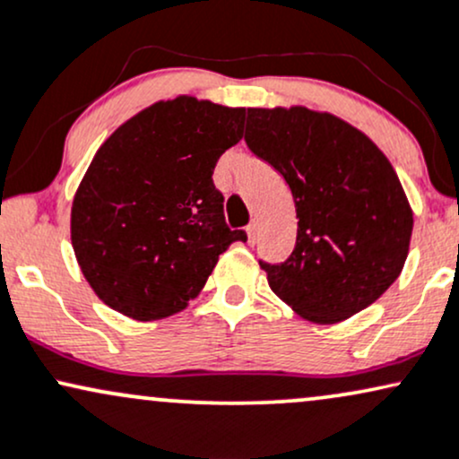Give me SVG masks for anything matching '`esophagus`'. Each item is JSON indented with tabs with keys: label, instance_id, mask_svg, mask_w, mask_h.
I'll return each instance as SVG.
<instances>
[{
	"label": "esophagus",
	"instance_id": "1",
	"mask_svg": "<svg viewBox=\"0 0 459 459\" xmlns=\"http://www.w3.org/2000/svg\"><path fill=\"white\" fill-rule=\"evenodd\" d=\"M247 234H249V245H255V236H257V223H255V221H251V223L247 225Z\"/></svg>",
	"mask_w": 459,
	"mask_h": 459
}]
</instances>
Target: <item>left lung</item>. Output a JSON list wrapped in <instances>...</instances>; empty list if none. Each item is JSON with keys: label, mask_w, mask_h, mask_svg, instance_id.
<instances>
[{"label": "left lung", "mask_w": 459, "mask_h": 459, "mask_svg": "<svg viewBox=\"0 0 459 459\" xmlns=\"http://www.w3.org/2000/svg\"><path fill=\"white\" fill-rule=\"evenodd\" d=\"M245 142L292 188L294 251L260 266L296 314L335 325L400 277L412 210L395 169L371 139L331 113L305 107L247 109Z\"/></svg>", "instance_id": "left-lung-1"}]
</instances>
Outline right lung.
<instances>
[{
	"label": "right lung",
	"instance_id": "obj_1",
	"mask_svg": "<svg viewBox=\"0 0 459 459\" xmlns=\"http://www.w3.org/2000/svg\"><path fill=\"white\" fill-rule=\"evenodd\" d=\"M245 109L191 96L156 102L100 145L73 202L70 234L91 290L133 320L182 311L231 242L219 156L242 137Z\"/></svg>",
	"mask_w": 459,
	"mask_h": 459
}]
</instances>
